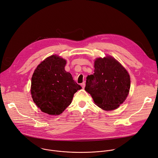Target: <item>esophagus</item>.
<instances>
[{
	"label": "esophagus",
	"instance_id": "obj_1",
	"mask_svg": "<svg viewBox=\"0 0 158 158\" xmlns=\"http://www.w3.org/2000/svg\"><path fill=\"white\" fill-rule=\"evenodd\" d=\"M81 86H82V87L83 89H84V88H85V82H82V83L81 84Z\"/></svg>",
	"mask_w": 158,
	"mask_h": 158
}]
</instances>
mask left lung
Segmentation results:
<instances>
[{"label":"left lung","mask_w":158,"mask_h":158,"mask_svg":"<svg viewBox=\"0 0 158 158\" xmlns=\"http://www.w3.org/2000/svg\"><path fill=\"white\" fill-rule=\"evenodd\" d=\"M94 73L88 76L85 90L96 106L106 111L118 109L127 98L130 76L127 70L110 55L94 60Z\"/></svg>","instance_id":"left-lung-1"}]
</instances>
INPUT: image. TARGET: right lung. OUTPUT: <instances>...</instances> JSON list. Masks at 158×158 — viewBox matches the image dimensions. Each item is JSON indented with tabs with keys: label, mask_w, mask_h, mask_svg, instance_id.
Segmentation results:
<instances>
[{
	"label": "right lung",
	"mask_w": 158,
	"mask_h": 158,
	"mask_svg": "<svg viewBox=\"0 0 158 158\" xmlns=\"http://www.w3.org/2000/svg\"><path fill=\"white\" fill-rule=\"evenodd\" d=\"M66 60L51 55L38 65L31 77L30 93L41 112L59 115L71 103L74 94L82 89L64 69Z\"/></svg>",
	"instance_id": "1"
}]
</instances>
